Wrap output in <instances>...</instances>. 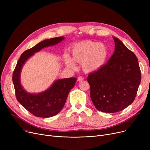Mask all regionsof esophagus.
Masks as SVG:
<instances>
[{"mask_svg": "<svg viewBox=\"0 0 150 150\" xmlns=\"http://www.w3.org/2000/svg\"><path fill=\"white\" fill-rule=\"evenodd\" d=\"M83 79H84V78H83V76H78V78H77V81H81L82 80H83Z\"/></svg>", "mask_w": 150, "mask_h": 150, "instance_id": "34e87169", "label": "esophagus"}]
</instances>
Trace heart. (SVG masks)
<instances>
[{
    "instance_id": "1",
    "label": "heart",
    "mask_w": 150,
    "mask_h": 150,
    "mask_svg": "<svg viewBox=\"0 0 150 150\" xmlns=\"http://www.w3.org/2000/svg\"><path fill=\"white\" fill-rule=\"evenodd\" d=\"M108 54V48L105 44L84 41L72 47L71 55L73 59L66 54L64 57V61L66 66L71 68L75 67L73 60L81 63L84 72L92 73L97 71L105 64Z\"/></svg>"
}]
</instances>
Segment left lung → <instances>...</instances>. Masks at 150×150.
<instances>
[{
  "instance_id": "1",
  "label": "left lung",
  "mask_w": 150,
  "mask_h": 150,
  "mask_svg": "<svg viewBox=\"0 0 150 150\" xmlns=\"http://www.w3.org/2000/svg\"><path fill=\"white\" fill-rule=\"evenodd\" d=\"M114 52L106 64L90 74L88 81L93 105L101 112L122 111L135 99L141 81L138 59L115 37Z\"/></svg>"
}]
</instances>
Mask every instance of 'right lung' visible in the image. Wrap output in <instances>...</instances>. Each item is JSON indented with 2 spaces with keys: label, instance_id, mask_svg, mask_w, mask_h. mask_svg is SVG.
<instances>
[{
  "label": "right lung",
  "instance_id": "obj_1",
  "mask_svg": "<svg viewBox=\"0 0 150 150\" xmlns=\"http://www.w3.org/2000/svg\"><path fill=\"white\" fill-rule=\"evenodd\" d=\"M64 39V36L45 39L27 50L21 55L14 70L13 82L16 98L28 111L36 117L48 118L58 114L66 103L70 91L74 87L76 78L58 79L44 91L38 93H29L23 89L21 83L22 67L35 53L45 47L56 45Z\"/></svg>",
  "mask_w": 150,
  "mask_h": 150
}]
</instances>
